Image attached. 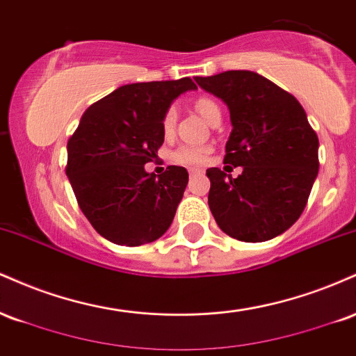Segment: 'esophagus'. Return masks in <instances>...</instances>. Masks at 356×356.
<instances>
[{"label": "esophagus", "instance_id": "34e87169", "mask_svg": "<svg viewBox=\"0 0 356 356\" xmlns=\"http://www.w3.org/2000/svg\"><path fill=\"white\" fill-rule=\"evenodd\" d=\"M201 172H202L201 169H191V170H189L191 175H197V174H201Z\"/></svg>", "mask_w": 356, "mask_h": 356}]
</instances>
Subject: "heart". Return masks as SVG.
<instances>
[{
	"instance_id": "obj_1",
	"label": "heart",
	"mask_w": 356,
	"mask_h": 356,
	"mask_svg": "<svg viewBox=\"0 0 356 356\" xmlns=\"http://www.w3.org/2000/svg\"><path fill=\"white\" fill-rule=\"evenodd\" d=\"M195 110H197L199 115L206 118L207 122H209L216 113H220L219 105L216 104L214 100L204 99V97L195 102ZM175 118H177L175 110L174 108L167 110L164 118H162V130H164L165 137H170L174 134ZM207 155H209V147L206 145H182L172 154V159L177 162V164L201 165L207 161Z\"/></svg>"
}]
</instances>
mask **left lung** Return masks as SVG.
I'll list each match as a JSON object with an SVG mask.
<instances>
[{
    "label": "left lung",
    "mask_w": 356,
    "mask_h": 356,
    "mask_svg": "<svg viewBox=\"0 0 356 356\" xmlns=\"http://www.w3.org/2000/svg\"><path fill=\"white\" fill-rule=\"evenodd\" d=\"M227 105L231 136L224 162L243 167L236 179L207 169L209 209L231 238L263 243L300 219L320 169L318 136L291 93L249 70L195 76Z\"/></svg>",
    "instance_id": "8db88e82"
}]
</instances>
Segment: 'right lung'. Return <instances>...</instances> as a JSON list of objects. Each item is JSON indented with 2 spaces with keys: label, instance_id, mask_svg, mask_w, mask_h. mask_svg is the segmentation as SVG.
I'll use <instances>...</instances> for the list:
<instances>
[{
  "label": "right lung",
  "instance_id": "obj_1",
  "mask_svg": "<svg viewBox=\"0 0 356 356\" xmlns=\"http://www.w3.org/2000/svg\"><path fill=\"white\" fill-rule=\"evenodd\" d=\"M189 90L191 79L122 85L85 110L68 140L67 175L85 218L102 238L140 246L172 224L189 174L169 165L145 170L164 144L162 118Z\"/></svg>",
  "mask_w": 356,
  "mask_h": 356
}]
</instances>
